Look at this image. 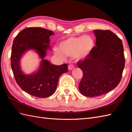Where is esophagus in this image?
I'll return each instance as SVG.
<instances>
[{
    "label": "esophagus",
    "instance_id": "34e87169",
    "mask_svg": "<svg viewBox=\"0 0 132 132\" xmlns=\"http://www.w3.org/2000/svg\"><path fill=\"white\" fill-rule=\"evenodd\" d=\"M74 68V66L73 65V64H69V65L68 66V69L69 70H72Z\"/></svg>",
    "mask_w": 132,
    "mask_h": 132
}]
</instances>
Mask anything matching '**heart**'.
Masks as SVG:
<instances>
[{
	"instance_id": "obj_1",
	"label": "heart",
	"mask_w": 132,
	"mask_h": 132,
	"mask_svg": "<svg viewBox=\"0 0 132 132\" xmlns=\"http://www.w3.org/2000/svg\"><path fill=\"white\" fill-rule=\"evenodd\" d=\"M94 47V41L89 36L81 35L79 37H71L61 41L59 48H54V53L62 59L65 58V55L73 56L77 60H81L87 57Z\"/></svg>"
}]
</instances>
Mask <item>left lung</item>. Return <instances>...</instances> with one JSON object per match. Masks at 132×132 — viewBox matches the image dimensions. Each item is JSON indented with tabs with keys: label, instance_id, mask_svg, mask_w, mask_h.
<instances>
[{
	"label": "left lung",
	"instance_id": "8db88e82",
	"mask_svg": "<svg viewBox=\"0 0 132 132\" xmlns=\"http://www.w3.org/2000/svg\"><path fill=\"white\" fill-rule=\"evenodd\" d=\"M93 32L96 46L84 60L77 62L83 72L79 90L82 95L89 97L106 94L117 87L125 67L121 39L108 30Z\"/></svg>",
	"mask_w": 132,
	"mask_h": 132
}]
</instances>
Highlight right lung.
Wrapping results in <instances>:
<instances>
[{
  "label": "right lung",
  "instance_id": "obj_1",
  "mask_svg": "<svg viewBox=\"0 0 132 132\" xmlns=\"http://www.w3.org/2000/svg\"><path fill=\"white\" fill-rule=\"evenodd\" d=\"M52 35V31L45 28L28 27L16 35L12 46L11 64L16 83L24 92L38 98L48 97L54 94L59 77L68 71V64L55 65L42 59L37 73L27 75L22 71L20 61L23 54L29 50H35L43 59L47 50L50 49L49 38Z\"/></svg>",
  "mask_w": 132,
  "mask_h": 132
}]
</instances>
